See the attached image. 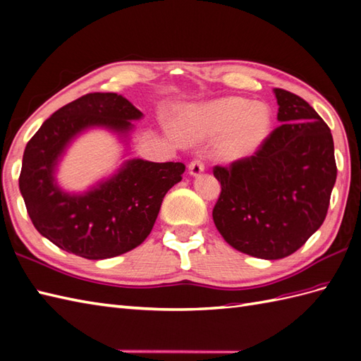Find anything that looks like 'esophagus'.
I'll return each instance as SVG.
<instances>
[{
    "mask_svg": "<svg viewBox=\"0 0 361 361\" xmlns=\"http://www.w3.org/2000/svg\"><path fill=\"white\" fill-rule=\"evenodd\" d=\"M204 170H205V164L202 159L191 161L190 165H188V171H190L191 176H199Z\"/></svg>",
    "mask_w": 361,
    "mask_h": 361,
    "instance_id": "1",
    "label": "esophagus"
}]
</instances>
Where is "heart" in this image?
Wrapping results in <instances>:
<instances>
[{"label":"heart","instance_id":"heart-1","mask_svg":"<svg viewBox=\"0 0 361 361\" xmlns=\"http://www.w3.org/2000/svg\"><path fill=\"white\" fill-rule=\"evenodd\" d=\"M178 128L187 142L217 136V159L239 162L251 157L265 142L271 128V113L267 105L230 96L191 107L182 114Z\"/></svg>","mask_w":361,"mask_h":361}]
</instances>
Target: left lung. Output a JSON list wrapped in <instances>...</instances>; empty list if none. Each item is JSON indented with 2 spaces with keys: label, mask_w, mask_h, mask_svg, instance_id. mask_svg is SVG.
Segmentation results:
<instances>
[{
  "label": "left lung",
  "mask_w": 361,
  "mask_h": 361,
  "mask_svg": "<svg viewBox=\"0 0 361 361\" xmlns=\"http://www.w3.org/2000/svg\"><path fill=\"white\" fill-rule=\"evenodd\" d=\"M280 126L254 156L214 166L213 221L237 251L283 259L322 226L337 179L331 130L300 96L274 89Z\"/></svg>",
  "instance_id": "left-lung-1"
}]
</instances>
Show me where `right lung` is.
I'll return each mask as SVG.
<instances>
[{"label":"right lung","instance_id":"obj_1","mask_svg":"<svg viewBox=\"0 0 361 361\" xmlns=\"http://www.w3.org/2000/svg\"><path fill=\"white\" fill-rule=\"evenodd\" d=\"M142 118L118 93H89L56 110L25 145L20 191L35 228L79 257L110 259L139 247L152 233L164 196L182 180V162L130 159L82 195L58 187L56 165L82 131L104 127L119 136Z\"/></svg>","mask_w":361,"mask_h":361}]
</instances>
